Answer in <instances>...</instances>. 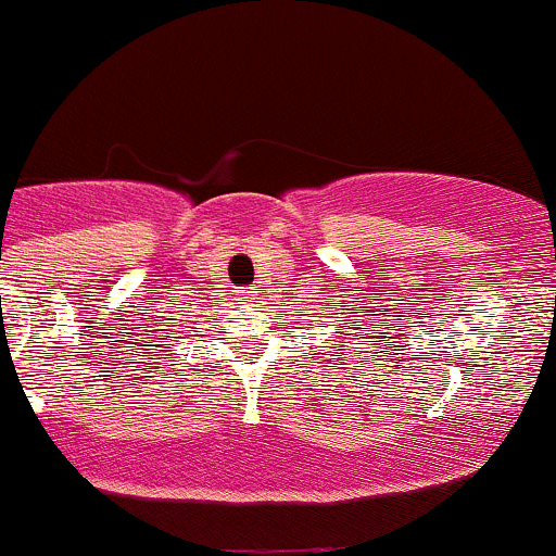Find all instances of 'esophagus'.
<instances>
[{
	"mask_svg": "<svg viewBox=\"0 0 556 556\" xmlns=\"http://www.w3.org/2000/svg\"><path fill=\"white\" fill-rule=\"evenodd\" d=\"M255 295H258V290H242L244 303H253V301H255Z\"/></svg>",
	"mask_w": 556,
	"mask_h": 556,
	"instance_id": "1",
	"label": "esophagus"
}]
</instances>
